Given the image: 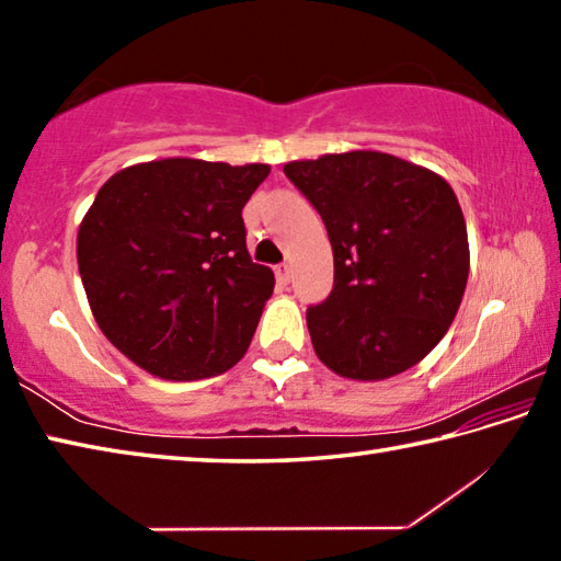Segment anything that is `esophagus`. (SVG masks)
I'll list each match as a JSON object with an SVG mask.
<instances>
[{
    "instance_id": "1",
    "label": "esophagus",
    "mask_w": 561,
    "mask_h": 561,
    "mask_svg": "<svg viewBox=\"0 0 561 561\" xmlns=\"http://www.w3.org/2000/svg\"><path fill=\"white\" fill-rule=\"evenodd\" d=\"M274 274H277L279 284H289L291 282V264H277V267H274Z\"/></svg>"
}]
</instances>
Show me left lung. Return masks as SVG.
Returning <instances> with one entry per match:
<instances>
[{"instance_id": "left-lung-1", "label": "left lung", "mask_w": 561, "mask_h": 561, "mask_svg": "<svg viewBox=\"0 0 561 561\" xmlns=\"http://www.w3.org/2000/svg\"><path fill=\"white\" fill-rule=\"evenodd\" d=\"M284 175L314 205L334 250V287L307 309L317 356L356 381L415 366L445 336L468 284L453 187L376 150L294 160Z\"/></svg>"}]
</instances>
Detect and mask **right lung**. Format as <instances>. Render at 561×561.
I'll use <instances>...</instances> for the list:
<instances>
[{"label":"right lung","instance_id":"add662e5","mask_svg":"<svg viewBox=\"0 0 561 561\" xmlns=\"http://www.w3.org/2000/svg\"><path fill=\"white\" fill-rule=\"evenodd\" d=\"M270 165L165 158L99 190L76 242L93 317L133 364L170 381L244 356L274 274L247 252L242 207Z\"/></svg>","mask_w":561,"mask_h":561}]
</instances>
